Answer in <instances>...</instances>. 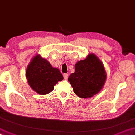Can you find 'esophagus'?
Instances as JSON below:
<instances>
[{"label": "esophagus", "instance_id": "obj_1", "mask_svg": "<svg viewBox=\"0 0 135 135\" xmlns=\"http://www.w3.org/2000/svg\"><path fill=\"white\" fill-rule=\"evenodd\" d=\"M63 76H64V79H67L68 78V76H69V74H63Z\"/></svg>", "mask_w": 135, "mask_h": 135}]
</instances>
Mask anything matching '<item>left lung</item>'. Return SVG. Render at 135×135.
I'll list each match as a JSON object with an SVG mask.
<instances>
[{"instance_id": "8db88e82", "label": "left lung", "mask_w": 135, "mask_h": 135, "mask_svg": "<svg viewBox=\"0 0 135 135\" xmlns=\"http://www.w3.org/2000/svg\"><path fill=\"white\" fill-rule=\"evenodd\" d=\"M106 80L104 65L95 54L90 53L75 64V71L68 78L78 97L91 98L101 91Z\"/></svg>"}]
</instances>
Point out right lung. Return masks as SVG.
<instances>
[{"label":"right lung","mask_w":135,"mask_h":135,"mask_svg":"<svg viewBox=\"0 0 135 135\" xmlns=\"http://www.w3.org/2000/svg\"><path fill=\"white\" fill-rule=\"evenodd\" d=\"M27 83L35 92L45 95L54 89V86L64 79L57 68H53L47 60L37 54L26 69Z\"/></svg>","instance_id":"right-lung-1"}]
</instances>
